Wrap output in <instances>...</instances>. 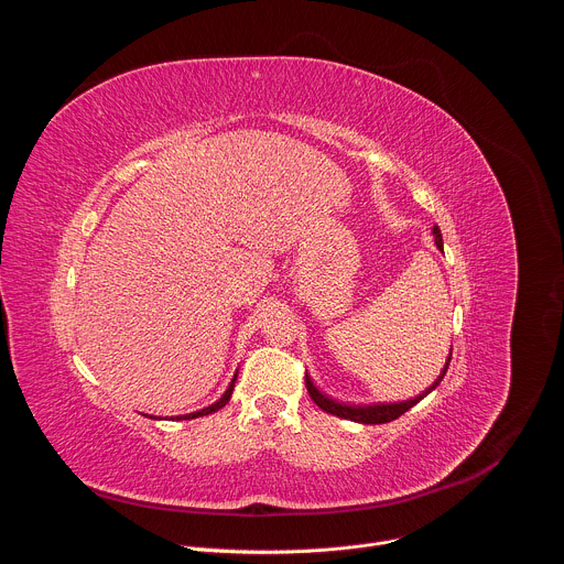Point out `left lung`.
Wrapping results in <instances>:
<instances>
[{
    "label": "left lung",
    "instance_id": "1",
    "mask_svg": "<svg viewBox=\"0 0 564 564\" xmlns=\"http://www.w3.org/2000/svg\"><path fill=\"white\" fill-rule=\"evenodd\" d=\"M433 236H435V246H437L440 250H444L442 231H440L437 225L433 227ZM448 364H451V355H448L446 366L442 368L440 377L433 381V386H429L424 392H420L417 397H413V399H409V401H397V404H372V406L341 404V401H335L333 397L321 392V390L312 383V379H310L307 372H305V386H307V392H310L312 401H314V404H316L321 411H326V413L337 415V417H344V420H350V422H359V424H386V422L397 420L399 415H404L406 411H411L415 404H420V401H422L431 390H435V388L440 386V381L444 379V375H446V370H448Z\"/></svg>",
    "mask_w": 564,
    "mask_h": 564
}]
</instances>
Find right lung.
Returning <instances> with one entry per match:
<instances>
[{
  "label": "right lung",
  "mask_w": 564,
  "mask_h": 564,
  "mask_svg": "<svg viewBox=\"0 0 564 564\" xmlns=\"http://www.w3.org/2000/svg\"><path fill=\"white\" fill-rule=\"evenodd\" d=\"M238 375V372H236ZM236 375H234V379L229 381V386H227V390L223 392V397L218 399V401H214L212 406H207V409H200V411H196V413H189V415H183L185 420H196V417H203V415H212V413H216V411H220L227 401H229V397H231V390H234V383H236ZM183 417H178V420H183Z\"/></svg>",
  "instance_id": "obj_1"
}]
</instances>
